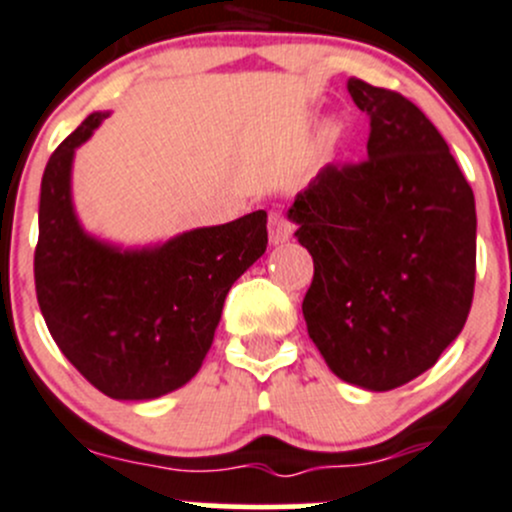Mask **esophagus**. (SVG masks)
Instances as JSON below:
<instances>
[{"instance_id": "esophagus-1", "label": "esophagus", "mask_w": 512, "mask_h": 512, "mask_svg": "<svg viewBox=\"0 0 512 512\" xmlns=\"http://www.w3.org/2000/svg\"><path fill=\"white\" fill-rule=\"evenodd\" d=\"M267 230H270V242L272 245H282L292 237V223L282 213H270V223H267Z\"/></svg>"}]
</instances>
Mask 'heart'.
Listing matches in <instances>:
<instances>
[{
  "mask_svg": "<svg viewBox=\"0 0 512 512\" xmlns=\"http://www.w3.org/2000/svg\"><path fill=\"white\" fill-rule=\"evenodd\" d=\"M339 138H342V126H337V123H334V126H329V141L339 143Z\"/></svg>",
  "mask_w": 512,
  "mask_h": 512,
  "instance_id": "obj_1",
  "label": "heart"
}]
</instances>
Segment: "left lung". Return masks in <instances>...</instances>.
Listing matches in <instances>:
<instances>
[{"label":"left lung","mask_w":512,"mask_h":512,"mask_svg":"<svg viewBox=\"0 0 512 512\" xmlns=\"http://www.w3.org/2000/svg\"><path fill=\"white\" fill-rule=\"evenodd\" d=\"M371 116L366 158L317 175L287 218L314 260L304 322L329 369L389 391L461 334L476 285V198L409 98L349 79Z\"/></svg>","instance_id":"8db88e82"}]
</instances>
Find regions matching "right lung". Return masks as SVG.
<instances>
[{
    "instance_id": "1",
    "label": "right lung",
    "mask_w": 512,
    "mask_h": 512,
    "mask_svg": "<svg viewBox=\"0 0 512 512\" xmlns=\"http://www.w3.org/2000/svg\"><path fill=\"white\" fill-rule=\"evenodd\" d=\"M111 111H94L49 158L41 178L36 299L66 359L116 401H151L203 366L230 287L267 250V213L193 227L148 245L84 227L71 175Z\"/></svg>"
}]
</instances>
